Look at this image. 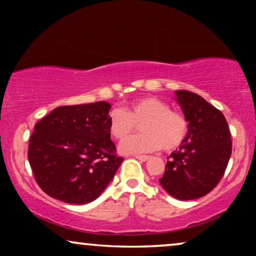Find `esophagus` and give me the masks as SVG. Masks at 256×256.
<instances>
[{"label":"esophagus","instance_id":"esophagus-1","mask_svg":"<svg viewBox=\"0 0 256 256\" xmlns=\"http://www.w3.org/2000/svg\"><path fill=\"white\" fill-rule=\"evenodd\" d=\"M134 157L140 160H142V162H146V160H148L150 158L149 156H146V155H135Z\"/></svg>","mask_w":256,"mask_h":256}]
</instances>
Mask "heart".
<instances>
[{
	"mask_svg": "<svg viewBox=\"0 0 256 256\" xmlns=\"http://www.w3.org/2000/svg\"><path fill=\"white\" fill-rule=\"evenodd\" d=\"M138 126L142 127L144 134L122 142L120 152H152L160 146L171 152L183 143L188 134V122L183 115L171 110L169 104L156 98H141L132 101L127 112L114 108L108 115L110 135L120 141Z\"/></svg>",
	"mask_w": 256,
	"mask_h": 256,
	"instance_id": "obj_1",
	"label": "heart"
}]
</instances>
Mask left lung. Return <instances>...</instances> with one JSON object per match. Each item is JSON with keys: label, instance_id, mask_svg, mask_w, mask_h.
<instances>
[{"label": "left lung", "instance_id": "left-lung-1", "mask_svg": "<svg viewBox=\"0 0 256 256\" xmlns=\"http://www.w3.org/2000/svg\"><path fill=\"white\" fill-rule=\"evenodd\" d=\"M174 93L188 122V134L168 157L160 183L176 199L191 200L204 197L222 180L232 154V140L222 112L196 93Z\"/></svg>", "mask_w": 256, "mask_h": 256}]
</instances>
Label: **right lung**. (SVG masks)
Returning a JSON list of instances; mask_svg holds the SVG:
<instances>
[{
  "mask_svg": "<svg viewBox=\"0 0 256 256\" xmlns=\"http://www.w3.org/2000/svg\"><path fill=\"white\" fill-rule=\"evenodd\" d=\"M106 101L54 108L34 126L28 158L45 194L68 204L93 202L121 166Z\"/></svg>",
  "mask_w": 256,
  "mask_h": 256,
  "instance_id": "right-lung-1",
  "label": "right lung"
}]
</instances>
